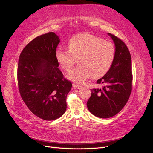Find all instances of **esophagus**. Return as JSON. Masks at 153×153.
Listing matches in <instances>:
<instances>
[{"mask_svg":"<svg viewBox=\"0 0 153 153\" xmlns=\"http://www.w3.org/2000/svg\"><path fill=\"white\" fill-rule=\"evenodd\" d=\"M73 86L74 87V88H75V89H82V86H81L80 85H78V84H74L73 85Z\"/></svg>","mask_w":153,"mask_h":153,"instance_id":"34e87169","label":"esophagus"}]
</instances>
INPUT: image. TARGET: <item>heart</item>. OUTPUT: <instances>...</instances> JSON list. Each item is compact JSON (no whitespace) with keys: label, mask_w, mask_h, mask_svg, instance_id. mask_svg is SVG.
I'll use <instances>...</instances> for the list:
<instances>
[{"label":"heart","mask_w":153,"mask_h":153,"mask_svg":"<svg viewBox=\"0 0 153 153\" xmlns=\"http://www.w3.org/2000/svg\"><path fill=\"white\" fill-rule=\"evenodd\" d=\"M68 50L59 48L55 52L57 61L65 70H70L79 60L80 65L67 75L68 78L79 84L91 75L96 78L108 71L115 57L114 45L108 41L89 34L73 36L68 43Z\"/></svg>","instance_id":"obj_1"}]
</instances>
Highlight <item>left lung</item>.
<instances>
[{
	"label": "left lung",
	"mask_w": 153,
	"mask_h": 153,
	"mask_svg": "<svg viewBox=\"0 0 153 153\" xmlns=\"http://www.w3.org/2000/svg\"><path fill=\"white\" fill-rule=\"evenodd\" d=\"M114 41L115 51L108 71L97 80L101 89H92L87 106L89 112L100 118H109L121 111L131 94L133 75L129 51L123 41L108 33Z\"/></svg>",
	"instance_id": "left-lung-1"
}]
</instances>
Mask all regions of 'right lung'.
<instances>
[{"instance_id": "1", "label": "right lung", "mask_w": 153, "mask_h": 153, "mask_svg": "<svg viewBox=\"0 0 153 153\" xmlns=\"http://www.w3.org/2000/svg\"><path fill=\"white\" fill-rule=\"evenodd\" d=\"M59 43L52 32L38 36L23 49L18 64L22 98L32 113L45 121H53L65 113L72 87L58 68L55 52Z\"/></svg>"}]
</instances>
